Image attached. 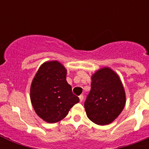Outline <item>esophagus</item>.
<instances>
[{"label": "esophagus", "mask_w": 149, "mask_h": 149, "mask_svg": "<svg viewBox=\"0 0 149 149\" xmlns=\"http://www.w3.org/2000/svg\"><path fill=\"white\" fill-rule=\"evenodd\" d=\"M79 99H80V101H81V102H82L83 100H84V95H81L79 96Z\"/></svg>", "instance_id": "34e87169"}]
</instances>
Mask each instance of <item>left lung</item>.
Returning <instances> with one entry per match:
<instances>
[{
    "label": "left lung",
    "mask_w": 149,
    "mask_h": 149,
    "mask_svg": "<svg viewBox=\"0 0 149 149\" xmlns=\"http://www.w3.org/2000/svg\"><path fill=\"white\" fill-rule=\"evenodd\" d=\"M125 105V93L118 74L103 68L92 76L91 89L84 102L88 118L99 125L111 123Z\"/></svg>",
    "instance_id": "1"
}]
</instances>
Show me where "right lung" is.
I'll return each instance as SVG.
<instances>
[{
  "label": "right lung",
  "mask_w": 149,
  "mask_h": 149,
  "mask_svg": "<svg viewBox=\"0 0 149 149\" xmlns=\"http://www.w3.org/2000/svg\"><path fill=\"white\" fill-rule=\"evenodd\" d=\"M30 100L36 114L48 123L64 119L79 102L66 81V69L57 61L41 65L31 84Z\"/></svg>",
  "instance_id": "add662e5"
}]
</instances>
